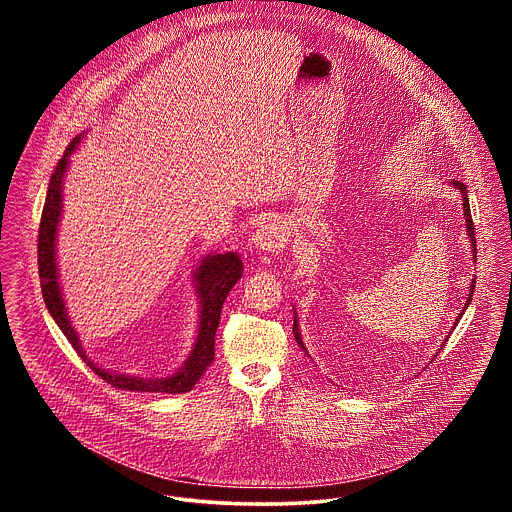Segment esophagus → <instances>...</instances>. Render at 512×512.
I'll list each match as a JSON object with an SVG mask.
<instances>
[{
  "label": "esophagus",
  "mask_w": 512,
  "mask_h": 512,
  "mask_svg": "<svg viewBox=\"0 0 512 512\" xmlns=\"http://www.w3.org/2000/svg\"><path fill=\"white\" fill-rule=\"evenodd\" d=\"M287 245V231L279 221H265L251 237V247L259 253H281Z\"/></svg>",
  "instance_id": "34e87169"
}]
</instances>
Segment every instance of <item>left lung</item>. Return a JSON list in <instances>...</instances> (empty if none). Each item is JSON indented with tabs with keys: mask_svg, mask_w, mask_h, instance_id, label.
<instances>
[{
	"mask_svg": "<svg viewBox=\"0 0 512 512\" xmlns=\"http://www.w3.org/2000/svg\"><path fill=\"white\" fill-rule=\"evenodd\" d=\"M452 186H456L460 192H462V206H464V218H466V233H468V239H470V243H472V253H474V259H476V237H474V223H472V214H470V202H468V192H466V184L464 182H458V180H452ZM474 283H476V277L472 279V283H470V291H468V300H466V304H464V310L468 308V304L472 302V294H474ZM464 310L460 312V316L456 318V322H454V328L458 326V322H460V318H462V314H464ZM300 324H298V314L294 316V336H296V340H298V344L302 346V350L308 354V350H306V346H304V340H302V334H300V328H298ZM452 328V330H454ZM448 342V340H446Z\"/></svg>",
	"mask_w": 512,
	"mask_h": 512,
	"instance_id": "obj_1",
	"label": "left lung"
}]
</instances>
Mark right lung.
Here are the masks:
<instances>
[{
  "label": "right lung",
  "mask_w": 512,
  "mask_h": 512,
  "mask_svg": "<svg viewBox=\"0 0 512 512\" xmlns=\"http://www.w3.org/2000/svg\"><path fill=\"white\" fill-rule=\"evenodd\" d=\"M83 135H77L68 143V148L58 162L54 174L50 176L46 202L42 208V221L38 231V273H40V285H42V298L46 302V308L62 334L68 338L72 348L89 364V367L109 385L123 389V391H139V393H188L200 377L210 367L214 360V336L218 322H221V310L229 296V291L235 287V283L243 275V261L237 253H225V255H206L198 267L194 269V285L198 296V334L196 342L184 360L182 367L162 379H141L133 375H121L113 373L109 369H99L97 364L87 356V350L81 344V338L77 330L72 328L66 304L62 298V287L58 281V263H56V235H58V223L62 214V182L64 174L68 170L70 154H75Z\"/></svg>",
  "instance_id": "1"
}]
</instances>
